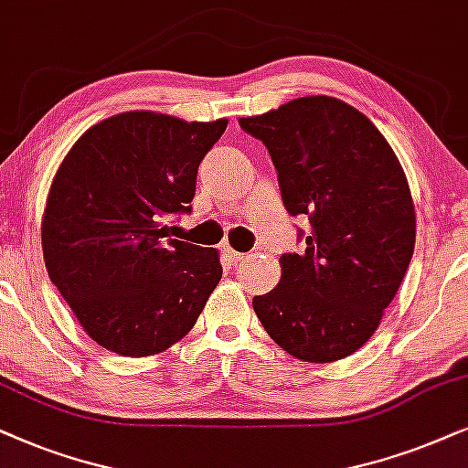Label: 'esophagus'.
<instances>
[{
    "label": "esophagus",
    "mask_w": 468,
    "mask_h": 468,
    "mask_svg": "<svg viewBox=\"0 0 468 468\" xmlns=\"http://www.w3.org/2000/svg\"><path fill=\"white\" fill-rule=\"evenodd\" d=\"M224 254H227V257L230 259V263H238V261L246 259V254H244V252L233 250V248H224Z\"/></svg>",
    "instance_id": "esophagus-1"
}]
</instances>
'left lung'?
Returning <instances> with one entry per match:
<instances>
[{
  "label": "left lung",
  "mask_w": 468,
  "mask_h": 468,
  "mask_svg": "<svg viewBox=\"0 0 468 468\" xmlns=\"http://www.w3.org/2000/svg\"><path fill=\"white\" fill-rule=\"evenodd\" d=\"M263 141L302 252L280 257L276 289L252 299L265 332L292 357L327 364L381 323L415 248V207L394 149L368 117L329 96L239 120Z\"/></svg>",
  "instance_id": "left-lung-1"
}]
</instances>
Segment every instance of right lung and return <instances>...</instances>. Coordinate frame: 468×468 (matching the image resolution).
I'll return each instance as SVG.
<instances>
[{"instance_id":"1","label":"right lung","mask_w":468,"mask_h":468,"mask_svg":"<svg viewBox=\"0 0 468 468\" xmlns=\"http://www.w3.org/2000/svg\"><path fill=\"white\" fill-rule=\"evenodd\" d=\"M227 120L130 111L96 123L61 162L42 220L51 282L80 327L126 357L166 351L222 278L216 250L171 238L190 214L198 165Z\"/></svg>"}]
</instances>
